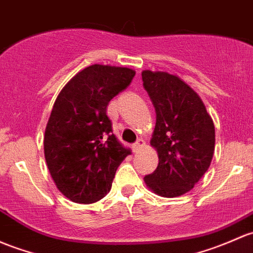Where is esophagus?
Returning <instances> with one entry per match:
<instances>
[{
  "mask_svg": "<svg viewBox=\"0 0 253 253\" xmlns=\"http://www.w3.org/2000/svg\"><path fill=\"white\" fill-rule=\"evenodd\" d=\"M144 145H145L144 140H143V139H138L137 142H135L134 144H133V151H134V153H138V151L142 150V149L144 148Z\"/></svg>",
  "mask_w": 253,
  "mask_h": 253,
  "instance_id": "esophagus-1",
  "label": "esophagus"
}]
</instances>
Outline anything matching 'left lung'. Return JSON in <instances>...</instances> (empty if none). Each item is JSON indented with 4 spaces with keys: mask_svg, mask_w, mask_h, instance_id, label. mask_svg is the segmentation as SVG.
I'll use <instances>...</instances> for the list:
<instances>
[{
    "mask_svg": "<svg viewBox=\"0 0 253 253\" xmlns=\"http://www.w3.org/2000/svg\"><path fill=\"white\" fill-rule=\"evenodd\" d=\"M143 86L155 108L150 145L158 169L144 177L151 191L164 198L188 193L209 169L214 153V125L189 84L166 71H142Z\"/></svg>",
    "mask_w": 253,
    "mask_h": 253,
    "instance_id": "1",
    "label": "left lung"
}]
</instances>
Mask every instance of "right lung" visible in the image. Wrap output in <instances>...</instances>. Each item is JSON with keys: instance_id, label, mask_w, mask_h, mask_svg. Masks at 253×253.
I'll use <instances>...</instances> for the list:
<instances>
[{"instance_id": "1", "label": "right lung", "mask_w": 253, "mask_h": 253, "mask_svg": "<svg viewBox=\"0 0 253 253\" xmlns=\"http://www.w3.org/2000/svg\"><path fill=\"white\" fill-rule=\"evenodd\" d=\"M134 75L129 68L93 64L55 99L44 131V159L58 190L73 203L104 198L120 164L131 154L113 134L106 106Z\"/></svg>"}]
</instances>
